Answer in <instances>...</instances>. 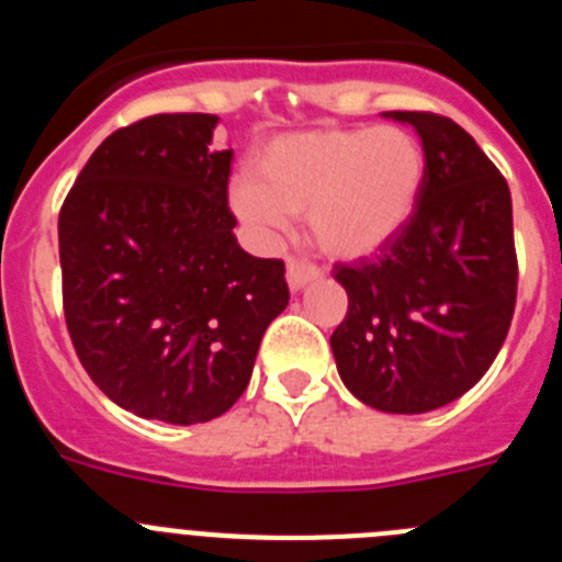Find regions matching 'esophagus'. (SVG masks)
<instances>
[{
  "instance_id": "esophagus-1",
  "label": "esophagus",
  "mask_w": 562,
  "mask_h": 562,
  "mask_svg": "<svg viewBox=\"0 0 562 562\" xmlns=\"http://www.w3.org/2000/svg\"><path fill=\"white\" fill-rule=\"evenodd\" d=\"M321 276L315 265L310 261H301V258H286V284H290L292 292L304 290L306 284H312L315 278Z\"/></svg>"
}]
</instances>
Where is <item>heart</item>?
Returning a JSON list of instances; mask_svg holds the SVG:
<instances>
[{
  "mask_svg": "<svg viewBox=\"0 0 562 562\" xmlns=\"http://www.w3.org/2000/svg\"><path fill=\"white\" fill-rule=\"evenodd\" d=\"M425 173V151L405 128H312L267 143L252 177L233 180L231 205L267 241L306 213L326 256L362 258L408 225Z\"/></svg>",
  "mask_w": 562,
  "mask_h": 562,
  "instance_id": "1",
  "label": "heart"
}]
</instances>
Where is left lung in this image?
I'll list each match as a JSON object with an SVG mask.
<instances>
[{
  "label": "left lung",
  "instance_id": "obj_1",
  "mask_svg": "<svg viewBox=\"0 0 562 562\" xmlns=\"http://www.w3.org/2000/svg\"><path fill=\"white\" fill-rule=\"evenodd\" d=\"M411 123L428 173L414 216L374 258L335 265L349 312L331 335L342 385L385 414H428L486 374L513 324V196L493 160L450 117Z\"/></svg>",
  "mask_w": 562,
  "mask_h": 562
}]
</instances>
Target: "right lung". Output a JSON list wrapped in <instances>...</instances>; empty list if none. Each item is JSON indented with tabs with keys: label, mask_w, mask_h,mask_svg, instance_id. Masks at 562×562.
Instances as JSON below:
<instances>
[{
	"label": "right lung",
	"mask_w": 562,
	"mask_h": 562,
	"mask_svg": "<svg viewBox=\"0 0 562 562\" xmlns=\"http://www.w3.org/2000/svg\"><path fill=\"white\" fill-rule=\"evenodd\" d=\"M216 114H151L95 148L58 213L64 317L121 408L171 425L245 394L267 326L290 304L284 261L238 247L233 151Z\"/></svg>",
	"instance_id": "obj_1"
}]
</instances>
